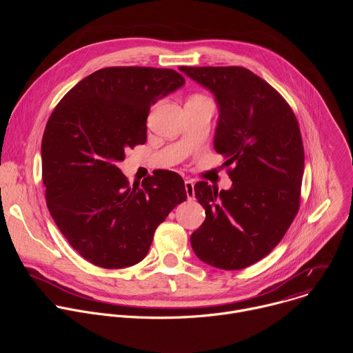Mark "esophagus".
Here are the masks:
<instances>
[{
	"mask_svg": "<svg viewBox=\"0 0 353 353\" xmlns=\"http://www.w3.org/2000/svg\"><path fill=\"white\" fill-rule=\"evenodd\" d=\"M184 187H185V194H187V199H194L195 192H194V181L192 180H185L184 181Z\"/></svg>",
	"mask_w": 353,
	"mask_h": 353,
	"instance_id": "1",
	"label": "esophagus"
}]
</instances>
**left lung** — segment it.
Masks as SVG:
<instances>
[{
	"mask_svg": "<svg viewBox=\"0 0 353 353\" xmlns=\"http://www.w3.org/2000/svg\"><path fill=\"white\" fill-rule=\"evenodd\" d=\"M218 105L214 148L228 161L229 190L194 185L205 221L190 237L195 256L221 270H241L282 240L300 204L305 150L285 99L243 67H180Z\"/></svg>",
	"mask_w": 353,
	"mask_h": 353,
	"instance_id": "left-lung-1",
	"label": "left lung"
}]
</instances>
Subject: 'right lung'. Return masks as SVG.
Wrapping results in <instances>:
<instances>
[{
	"mask_svg": "<svg viewBox=\"0 0 353 353\" xmlns=\"http://www.w3.org/2000/svg\"><path fill=\"white\" fill-rule=\"evenodd\" d=\"M184 83L174 70L109 67L79 81L50 116L41 139L47 208L89 263L119 270L142 261L157 228L185 201L174 172L130 185L117 168L127 148L145 143L150 106Z\"/></svg>",
	"mask_w": 353,
	"mask_h": 353,
	"instance_id": "1",
	"label": "right lung"
}]
</instances>
